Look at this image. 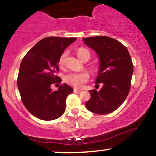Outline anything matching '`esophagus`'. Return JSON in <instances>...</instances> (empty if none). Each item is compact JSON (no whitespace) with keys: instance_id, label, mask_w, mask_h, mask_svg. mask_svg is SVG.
Returning a JSON list of instances; mask_svg holds the SVG:
<instances>
[{"instance_id":"obj_1","label":"esophagus","mask_w":156,"mask_h":156,"mask_svg":"<svg viewBox=\"0 0 156 156\" xmlns=\"http://www.w3.org/2000/svg\"><path fill=\"white\" fill-rule=\"evenodd\" d=\"M82 91L80 90V89H74V92H76V93H80Z\"/></svg>"}]
</instances>
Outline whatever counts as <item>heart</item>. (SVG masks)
I'll list each match as a JSON object with an SVG mask.
<instances>
[{
    "label": "heart",
    "instance_id": "1",
    "mask_svg": "<svg viewBox=\"0 0 156 156\" xmlns=\"http://www.w3.org/2000/svg\"><path fill=\"white\" fill-rule=\"evenodd\" d=\"M77 55L80 60H83L85 57L90 58V53L87 49L80 48L77 51ZM66 56V53H62L59 58V64H63L64 58ZM89 78V75L87 72L82 73H69L64 76V80L68 84L75 87H81L86 82L88 81Z\"/></svg>",
    "mask_w": 156,
    "mask_h": 156
}]
</instances>
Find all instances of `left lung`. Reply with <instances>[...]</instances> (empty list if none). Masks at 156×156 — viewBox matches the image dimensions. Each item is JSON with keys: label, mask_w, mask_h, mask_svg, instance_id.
<instances>
[{"label": "left lung", "mask_w": 156, "mask_h": 156, "mask_svg": "<svg viewBox=\"0 0 156 156\" xmlns=\"http://www.w3.org/2000/svg\"><path fill=\"white\" fill-rule=\"evenodd\" d=\"M83 40L99 57L95 83L103 84L100 90H89L91 98L86 107L97 114L112 113L122 104L129 93L133 73L130 53L121 42L106 36L87 37Z\"/></svg>", "instance_id": "obj_1"}]
</instances>
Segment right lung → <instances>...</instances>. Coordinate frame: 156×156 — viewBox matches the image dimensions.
Segmentation results:
<instances>
[{"label": "right lung", "mask_w": 156, "mask_h": 156, "mask_svg": "<svg viewBox=\"0 0 156 156\" xmlns=\"http://www.w3.org/2000/svg\"><path fill=\"white\" fill-rule=\"evenodd\" d=\"M76 37H49L39 41L21 62L18 87L25 107L32 115L42 120H53L65 112L66 98L73 92L67 84H62L57 91L52 83L62 82L55 73L64 50L76 40Z\"/></svg>", "instance_id": "add662e5"}]
</instances>
